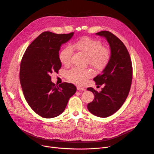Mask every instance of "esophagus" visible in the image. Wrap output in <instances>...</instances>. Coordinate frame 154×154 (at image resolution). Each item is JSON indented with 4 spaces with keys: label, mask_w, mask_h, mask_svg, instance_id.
Segmentation results:
<instances>
[{
    "label": "esophagus",
    "mask_w": 154,
    "mask_h": 154,
    "mask_svg": "<svg viewBox=\"0 0 154 154\" xmlns=\"http://www.w3.org/2000/svg\"><path fill=\"white\" fill-rule=\"evenodd\" d=\"M77 90H82V91H85V88H83L80 87H79V86L77 87Z\"/></svg>",
    "instance_id": "34e87169"
}]
</instances>
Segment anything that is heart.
I'll return each instance as SVG.
<instances>
[{
  "label": "heart",
  "instance_id": "b5f03b06",
  "mask_svg": "<svg viewBox=\"0 0 154 154\" xmlns=\"http://www.w3.org/2000/svg\"><path fill=\"white\" fill-rule=\"evenodd\" d=\"M73 49L85 55L87 57V64L97 71H101L106 67L110 59L109 50L103 47L100 40L85 37L77 40L71 47L66 46L60 51L59 60L65 66L71 64L74 53ZM91 75L92 73L90 70L77 67L71 69L66 74V79L70 82L77 85L84 83Z\"/></svg>",
  "mask_w": 154,
  "mask_h": 154
}]
</instances>
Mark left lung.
Here are the masks:
<instances>
[{
    "instance_id": "8db88e82",
    "label": "left lung",
    "mask_w": 154,
    "mask_h": 154,
    "mask_svg": "<svg viewBox=\"0 0 154 154\" xmlns=\"http://www.w3.org/2000/svg\"><path fill=\"white\" fill-rule=\"evenodd\" d=\"M96 34L106 37L111 56L102 73L93 79L96 85L104 86L101 91L98 93L91 87L87 88L94 95L87 108L92 114L104 118L116 113L128 97L133 79V66L127 47L117 37L107 31Z\"/></svg>"
}]
</instances>
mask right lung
<instances>
[{"label": "right lung", "instance_id": "obj_1", "mask_svg": "<svg viewBox=\"0 0 154 154\" xmlns=\"http://www.w3.org/2000/svg\"><path fill=\"white\" fill-rule=\"evenodd\" d=\"M74 32L57 34L46 31L40 34L26 50L22 58L20 81L25 99L31 109L46 119L63 112L76 87L67 82L56 85L51 74L61 67L59 51Z\"/></svg>", "mask_w": 154, "mask_h": 154}]
</instances>
